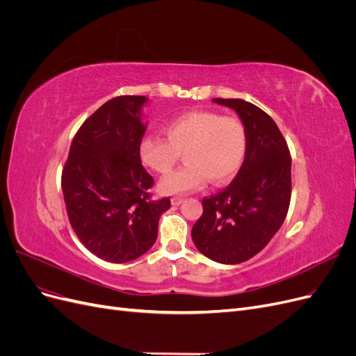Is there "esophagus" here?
Here are the masks:
<instances>
[{
    "mask_svg": "<svg viewBox=\"0 0 356 356\" xmlns=\"http://www.w3.org/2000/svg\"><path fill=\"white\" fill-rule=\"evenodd\" d=\"M182 202H184V199H182L181 196H174V197L170 199V203L174 204V207H178V204H181Z\"/></svg>",
    "mask_w": 356,
    "mask_h": 356,
    "instance_id": "1",
    "label": "esophagus"
}]
</instances>
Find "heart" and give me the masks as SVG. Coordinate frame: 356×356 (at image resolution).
<instances>
[{
	"label": "heart",
	"mask_w": 356,
	"mask_h": 356,
	"mask_svg": "<svg viewBox=\"0 0 356 356\" xmlns=\"http://www.w3.org/2000/svg\"><path fill=\"white\" fill-rule=\"evenodd\" d=\"M166 138L147 135L139 143V159L159 175H168L181 157L175 174L160 182L166 195L197 190L209 179L213 186L227 182L243 163L246 129L238 117L215 111H188L163 126Z\"/></svg>",
	"instance_id": "1"
}]
</instances>
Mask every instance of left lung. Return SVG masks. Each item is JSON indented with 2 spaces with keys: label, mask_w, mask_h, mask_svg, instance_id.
Wrapping results in <instances>:
<instances>
[{
  "label": "left lung",
  "mask_w": 356,
  "mask_h": 356,
  "mask_svg": "<svg viewBox=\"0 0 356 356\" xmlns=\"http://www.w3.org/2000/svg\"><path fill=\"white\" fill-rule=\"evenodd\" d=\"M239 114L246 153L238 175L222 191L202 200L191 229L197 250L222 264L250 260L281 229L291 200V156L273 118L243 99H213Z\"/></svg>",
  "instance_id": "left-lung-1"
}]
</instances>
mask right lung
Returning a JSON list of instances; mask_svg holds the SVG:
<instances>
[{"mask_svg":"<svg viewBox=\"0 0 356 356\" xmlns=\"http://www.w3.org/2000/svg\"><path fill=\"white\" fill-rule=\"evenodd\" d=\"M147 101L126 95L105 102L80 126L62 169L71 227L92 254L110 263L145 254L157 239L160 215L170 208L169 197L152 199L154 179L139 159Z\"/></svg>","mask_w":356,"mask_h":356,"instance_id":"add662e5","label":"right lung"}]
</instances>
